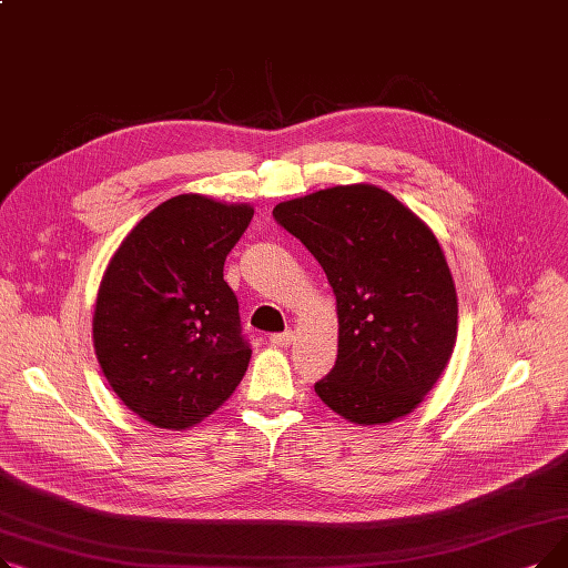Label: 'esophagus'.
Listing matches in <instances>:
<instances>
[{
	"label": "esophagus",
	"instance_id": "obj_1",
	"mask_svg": "<svg viewBox=\"0 0 568 568\" xmlns=\"http://www.w3.org/2000/svg\"><path fill=\"white\" fill-rule=\"evenodd\" d=\"M292 341H294V334L292 332H283V334H274V336H268V343H272L274 347H290L292 345Z\"/></svg>",
	"mask_w": 568,
	"mask_h": 568
}]
</instances>
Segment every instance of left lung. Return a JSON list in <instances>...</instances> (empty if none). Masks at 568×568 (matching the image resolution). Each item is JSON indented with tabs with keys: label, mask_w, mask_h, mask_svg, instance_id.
<instances>
[{
	"label": "left lung",
	"mask_w": 568,
	"mask_h": 568,
	"mask_svg": "<svg viewBox=\"0 0 568 568\" xmlns=\"http://www.w3.org/2000/svg\"><path fill=\"white\" fill-rule=\"evenodd\" d=\"M336 296L338 359L320 400L356 426L414 412L452 359L458 296L433 230L373 184L324 189L274 206Z\"/></svg>",
	"instance_id": "1"
}]
</instances>
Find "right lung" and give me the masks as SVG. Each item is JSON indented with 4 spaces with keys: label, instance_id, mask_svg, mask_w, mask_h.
Segmentation results:
<instances>
[{
    "label": "right lung",
    "instance_id": "add662e5",
    "mask_svg": "<svg viewBox=\"0 0 568 568\" xmlns=\"http://www.w3.org/2000/svg\"><path fill=\"white\" fill-rule=\"evenodd\" d=\"M251 204L186 193L152 209L110 257L92 322L101 371L133 414L186 430L242 382L251 347L223 281Z\"/></svg>",
    "mask_w": 568,
    "mask_h": 568
}]
</instances>
